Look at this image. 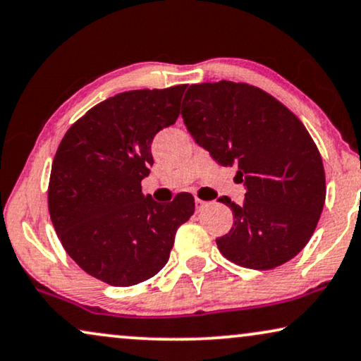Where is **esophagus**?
<instances>
[{"label": "esophagus", "instance_id": "34e87169", "mask_svg": "<svg viewBox=\"0 0 361 361\" xmlns=\"http://www.w3.org/2000/svg\"><path fill=\"white\" fill-rule=\"evenodd\" d=\"M195 203H196V209H198V211H201V209H203V208H204V206H206V204H208V203H206V201H203V200H200V198H196V200H195Z\"/></svg>", "mask_w": 361, "mask_h": 361}]
</instances>
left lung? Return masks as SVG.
Wrapping results in <instances>:
<instances>
[{"label": "left lung", "mask_w": 361, "mask_h": 361, "mask_svg": "<svg viewBox=\"0 0 361 361\" xmlns=\"http://www.w3.org/2000/svg\"><path fill=\"white\" fill-rule=\"evenodd\" d=\"M183 122L223 166H236L246 198L233 228L216 239L226 259L267 271L295 257L314 234L325 203V171L304 123L272 95L243 82L190 85Z\"/></svg>", "instance_id": "left-lung-1"}]
</instances>
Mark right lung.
Returning a JSON list of instances; mask_svg holds the SVG:
<instances>
[{"instance_id":"right-lung-1","label":"right lung","mask_w":361,"mask_h":361,"mask_svg":"<svg viewBox=\"0 0 361 361\" xmlns=\"http://www.w3.org/2000/svg\"><path fill=\"white\" fill-rule=\"evenodd\" d=\"M185 89L114 95L77 120L56 152L47 204L57 238L77 266L109 286L155 276L195 213L190 193L168 204L142 193L153 137L176 122Z\"/></svg>"}]
</instances>
